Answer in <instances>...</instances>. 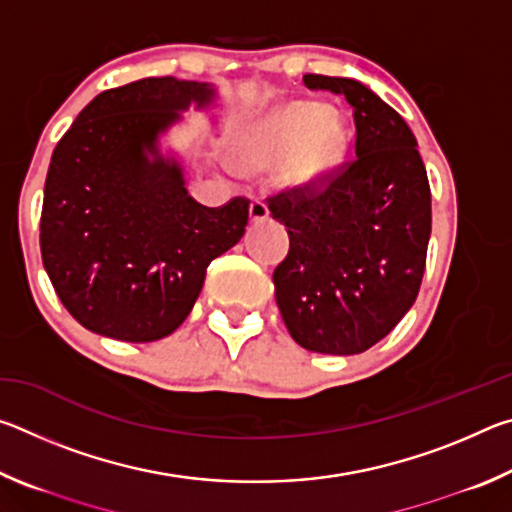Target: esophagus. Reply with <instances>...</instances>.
Instances as JSON below:
<instances>
[{
    "label": "esophagus",
    "instance_id": "1",
    "mask_svg": "<svg viewBox=\"0 0 512 512\" xmlns=\"http://www.w3.org/2000/svg\"><path fill=\"white\" fill-rule=\"evenodd\" d=\"M248 216H250V221H253V223L266 221V219H268V207H266V203L259 201V198H255V201L250 203V207H248Z\"/></svg>",
    "mask_w": 512,
    "mask_h": 512
}]
</instances>
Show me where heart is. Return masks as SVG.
I'll list each match as a JSON object with an SVG mask.
<instances>
[{"label":"heart","mask_w":512,"mask_h":512,"mask_svg":"<svg viewBox=\"0 0 512 512\" xmlns=\"http://www.w3.org/2000/svg\"><path fill=\"white\" fill-rule=\"evenodd\" d=\"M345 146V128L334 112L314 101H289L259 121L241 149L246 167L284 160L293 183H309L332 169Z\"/></svg>","instance_id":"1"}]
</instances>
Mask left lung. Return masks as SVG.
I'll use <instances>...</instances> for the list:
<instances>
[{
    "label": "left lung",
    "instance_id": "left-lung-1",
    "mask_svg": "<svg viewBox=\"0 0 512 512\" xmlns=\"http://www.w3.org/2000/svg\"><path fill=\"white\" fill-rule=\"evenodd\" d=\"M302 81L350 103L354 160L323 187L268 198L289 232V255L273 273L275 300L298 345L348 357L384 339L418 298L431 192L415 135L386 101L343 76Z\"/></svg>",
    "mask_w": 512,
    "mask_h": 512
}]
</instances>
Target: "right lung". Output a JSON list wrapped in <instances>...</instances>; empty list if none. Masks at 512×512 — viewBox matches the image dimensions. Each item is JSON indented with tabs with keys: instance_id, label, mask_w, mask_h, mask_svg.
<instances>
[{
	"instance_id": "1",
	"label": "right lung",
	"mask_w": 512,
	"mask_h": 512,
	"mask_svg": "<svg viewBox=\"0 0 512 512\" xmlns=\"http://www.w3.org/2000/svg\"><path fill=\"white\" fill-rule=\"evenodd\" d=\"M210 83L142 79L94 97L51 155L42 264L60 302L94 334L151 343L176 332L212 259L239 244L248 201L205 207L160 137L189 108H216Z\"/></svg>"
}]
</instances>
